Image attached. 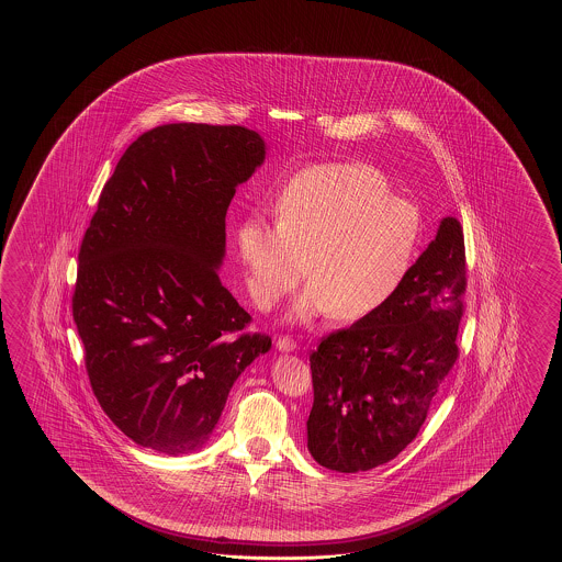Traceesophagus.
<instances>
[{
    "label": "esophagus",
    "instance_id": "1",
    "mask_svg": "<svg viewBox=\"0 0 562 562\" xmlns=\"http://www.w3.org/2000/svg\"><path fill=\"white\" fill-rule=\"evenodd\" d=\"M276 347L281 353H291L297 349V344L291 337H279L276 341Z\"/></svg>",
    "mask_w": 562,
    "mask_h": 562
}]
</instances>
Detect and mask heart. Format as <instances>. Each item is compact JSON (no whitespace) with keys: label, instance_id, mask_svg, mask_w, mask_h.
Returning a JSON list of instances; mask_svg holds the SVG:
<instances>
[{"label":"heart","instance_id":"1","mask_svg":"<svg viewBox=\"0 0 562 562\" xmlns=\"http://www.w3.org/2000/svg\"><path fill=\"white\" fill-rule=\"evenodd\" d=\"M422 237L416 204L392 196L380 170L323 165L301 172L277 203V223L245 221L237 233L247 291L273 310L305 277L311 285L289 319L310 323L331 313L359 322L402 285Z\"/></svg>","mask_w":562,"mask_h":562}]
</instances>
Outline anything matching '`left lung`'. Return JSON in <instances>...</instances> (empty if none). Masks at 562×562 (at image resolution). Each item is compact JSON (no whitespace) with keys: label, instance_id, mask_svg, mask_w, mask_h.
Returning <instances> with one entry per match:
<instances>
[{"label":"left lung","instance_id":"8db88e82","mask_svg":"<svg viewBox=\"0 0 562 562\" xmlns=\"http://www.w3.org/2000/svg\"><path fill=\"white\" fill-rule=\"evenodd\" d=\"M464 289V233L446 216L394 295L311 353L307 448L317 464L366 472L418 436L458 358Z\"/></svg>","mask_w":562,"mask_h":562}]
</instances>
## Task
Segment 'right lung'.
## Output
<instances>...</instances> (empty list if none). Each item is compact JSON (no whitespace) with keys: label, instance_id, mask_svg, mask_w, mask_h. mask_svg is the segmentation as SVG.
<instances>
[{"label":"right lung","instance_id":"right-lung-1","mask_svg":"<svg viewBox=\"0 0 562 562\" xmlns=\"http://www.w3.org/2000/svg\"><path fill=\"white\" fill-rule=\"evenodd\" d=\"M267 144L243 126L162 124L126 148L78 252L74 322L108 418L158 454L201 450L267 335L221 283L225 216Z\"/></svg>","mask_w":562,"mask_h":562}]
</instances>
